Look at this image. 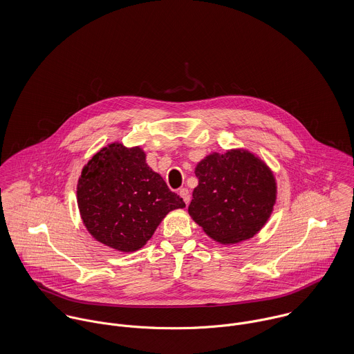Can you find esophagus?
<instances>
[{"label":"esophagus","mask_w":354,"mask_h":354,"mask_svg":"<svg viewBox=\"0 0 354 354\" xmlns=\"http://www.w3.org/2000/svg\"><path fill=\"white\" fill-rule=\"evenodd\" d=\"M178 194H180V196L183 198V201L185 202V204L189 203V201H191V195H189V191H188L187 188H181Z\"/></svg>","instance_id":"1"}]
</instances>
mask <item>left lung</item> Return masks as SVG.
Masks as SVG:
<instances>
[{
    "label": "left lung",
    "mask_w": 354,
    "mask_h": 354,
    "mask_svg": "<svg viewBox=\"0 0 354 354\" xmlns=\"http://www.w3.org/2000/svg\"><path fill=\"white\" fill-rule=\"evenodd\" d=\"M199 180L188 212L212 240L236 244L252 239L277 201L270 167L252 152H212L195 169Z\"/></svg>",
    "instance_id": "8db88e82"
}]
</instances>
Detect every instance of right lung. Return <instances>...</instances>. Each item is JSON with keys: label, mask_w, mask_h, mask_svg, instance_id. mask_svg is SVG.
I'll return each mask as SVG.
<instances>
[{"label": "right lung", "mask_w": 354, "mask_h": 354, "mask_svg": "<svg viewBox=\"0 0 354 354\" xmlns=\"http://www.w3.org/2000/svg\"><path fill=\"white\" fill-rule=\"evenodd\" d=\"M77 205L97 241L120 252H135L170 211L184 208L185 203L146 163L140 147L111 143L83 167Z\"/></svg>", "instance_id": "add662e5"}]
</instances>
